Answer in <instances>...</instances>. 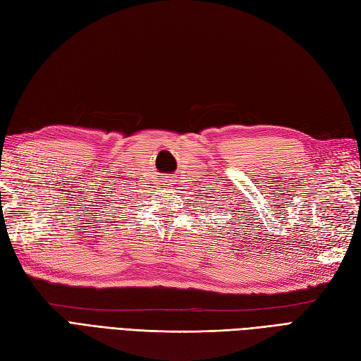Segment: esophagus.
<instances>
[{"label": "esophagus", "instance_id": "esophagus-1", "mask_svg": "<svg viewBox=\"0 0 361 361\" xmlns=\"http://www.w3.org/2000/svg\"><path fill=\"white\" fill-rule=\"evenodd\" d=\"M165 182H169V185H171V187H173V183H174V182H176V180H174V179H173V178H169V179H166V180H165Z\"/></svg>", "mask_w": 361, "mask_h": 361}]
</instances>
